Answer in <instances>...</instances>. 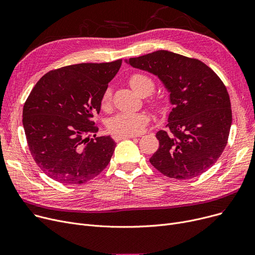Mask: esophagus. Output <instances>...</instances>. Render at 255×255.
<instances>
[{
  "label": "esophagus",
  "mask_w": 255,
  "mask_h": 255,
  "mask_svg": "<svg viewBox=\"0 0 255 255\" xmlns=\"http://www.w3.org/2000/svg\"><path fill=\"white\" fill-rule=\"evenodd\" d=\"M134 135H114V139L119 141V140H122V139H127V138H134Z\"/></svg>",
  "instance_id": "obj_1"
}]
</instances>
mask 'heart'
Segmentation results:
<instances>
[{
    "label": "heart",
    "mask_w": 255,
    "mask_h": 255,
    "mask_svg": "<svg viewBox=\"0 0 255 255\" xmlns=\"http://www.w3.org/2000/svg\"><path fill=\"white\" fill-rule=\"evenodd\" d=\"M128 83L133 91L140 96L149 95L154 90L153 80L142 73L132 74L128 79ZM111 99L112 91L107 88L101 97L102 109H107L110 106ZM146 123H148V117L142 113H120L109 121L107 128L117 135H136L144 129Z\"/></svg>",
    "instance_id": "obj_1"
}]
</instances>
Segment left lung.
I'll use <instances>...</instances> for the list:
<instances>
[{"label":"left lung","mask_w":255,"mask_h":255,"mask_svg":"<svg viewBox=\"0 0 255 255\" xmlns=\"http://www.w3.org/2000/svg\"><path fill=\"white\" fill-rule=\"evenodd\" d=\"M156 75L169 93L168 131L156 133L159 148L151 164L172 179H191L207 171L222 154L232 126L229 93L202 61L167 50L125 60Z\"/></svg>","instance_id":"left-lung-1"}]
</instances>
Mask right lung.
I'll list each match as a JSON object with an SVG mask.
<instances>
[{"mask_svg": "<svg viewBox=\"0 0 255 255\" xmlns=\"http://www.w3.org/2000/svg\"><path fill=\"white\" fill-rule=\"evenodd\" d=\"M122 60L82 63L51 70L38 80L22 111V125L37 165L52 180L86 183L110 163L116 142L96 137L92 120ZM94 138L90 139L89 134Z\"/></svg>", "mask_w": 255, "mask_h": 255, "instance_id": "obj_1", "label": "right lung"}]
</instances>
